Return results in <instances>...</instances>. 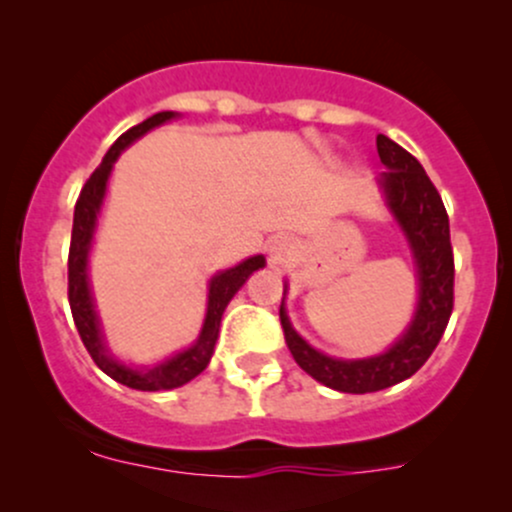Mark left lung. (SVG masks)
Returning a JSON list of instances; mask_svg holds the SVG:
<instances>
[{
  "instance_id": "obj_1",
  "label": "left lung",
  "mask_w": 512,
  "mask_h": 512,
  "mask_svg": "<svg viewBox=\"0 0 512 512\" xmlns=\"http://www.w3.org/2000/svg\"><path fill=\"white\" fill-rule=\"evenodd\" d=\"M376 151L386 168L379 178L386 205L404 230L416 265L418 304L409 329L384 354L369 359H334L309 347L294 332L285 304L280 307L285 342L294 361L319 384L344 394H371L414 376L438 347L453 312L456 270H453L451 227L441 195L421 163L399 143L379 133Z\"/></svg>"
}]
</instances>
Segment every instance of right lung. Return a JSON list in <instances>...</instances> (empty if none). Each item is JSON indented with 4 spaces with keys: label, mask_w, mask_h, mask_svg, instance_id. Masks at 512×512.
<instances>
[{
    "label": "right lung",
    "mask_w": 512,
    "mask_h": 512,
    "mask_svg": "<svg viewBox=\"0 0 512 512\" xmlns=\"http://www.w3.org/2000/svg\"><path fill=\"white\" fill-rule=\"evenodd\" d=\"M178 113L173 111H160L156 116L146 118L138 126L128 128L123 136H118V141L108 148V153L103 156L101 165L91 173V178L86 180V185L81 188L79 200H76L74 208V230H71V247H69V304L71 314H74V324L81 334V342L89 349L91 359L96 361L98 369L103 374L111 376L118 384L128 386V389L138 391H165V389H178V386L188 384L190 379L200 374L205 366L210 364V356L215 352V342H218L220 332V319L223 312L235 292L245 285L247 277L255 270L265 267V257L255 255L247 257L240 265L230 267V270L218 272V275L210 280V292H208V312H205L203 329H200V337L193 347H188L185 352H178L170 359H165L163 364L151 366V369H133V366L121 364L118 359H113L108 354L106 344H103L101 324H98V314L94 307V297H91L89 287V252L91 242H94V230L98 213H101L103 195H106L108 175H111L113 163L121 156L123 148L131 146L136 138H141L143 133H148L151 128L160 126V123L170 121Z\"/></svg>",
    "instance_id": "add662e5"
}]
</instances>
